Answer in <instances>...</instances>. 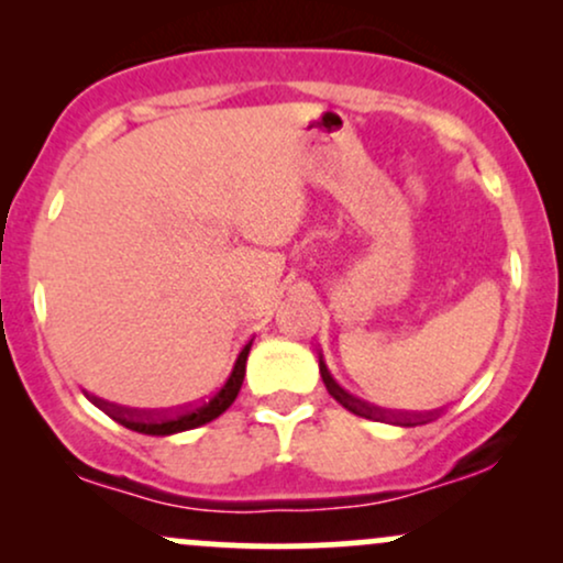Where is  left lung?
I'll return each instance as SVG.
<instances>
[{
  "instance_id": "1",
  "label": "left lung",
  "mask_w": 563,
  "mask_h": 563,
  "mask_svg": "<svg viewBox=\"0 0 563 563\" xmlns=\"http://www.w3.org/2000/svg\"><path fill=\"white\" fill-rule=\"evenodd\" d=\"M320 376L325 380V389L331 391V397L335 399L339 405H344L346 410H352L354 416H365V418H376V421H391V423H402V426H416V423H429L431 418L437 416L439 410L434 412H391V410H384V407H373L363 402V399L352 397V394L341 389L339 384L331 378V373H328L325 363H322L320 357Z\"/></svg>"
}]
</instances>
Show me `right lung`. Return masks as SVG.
Segmentation results:
<instances>
[{
    "instance_id": "right-lung-1",
    "label": "right lung",
    "mask_w": 563,
    "mask_h": 563,
    "mask_svg": "<svg viewBox=\"0 0 563 563\" xmlns=\"http://www.w3.org/2000/svg\"><path fill=\"white\" fill-rule=\"evenodd\" d=\"M249 349L251 344L243 346V352L238 354L235 367H232L230 378L224 380L219 389L211 394V397L200 399V402L192 405H183L174 407V410H132V407H121L113 402H106V399L92 397L97 407L108 412L113 421H119L126 429L140 431V434H153V437H166V434H177V431H187L196 429V426H203L214 418L222 416L228 407L235 402L238 391L243 386V376H245V360H249Z\"/></svg>"
}]
</instances>
